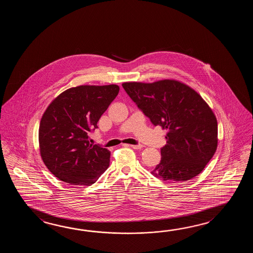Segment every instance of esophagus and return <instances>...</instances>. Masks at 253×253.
Returning a JSON list of instances; mask_svg holds the SVG:
<instances>
[{"label":"esophagus","mask_w":253,"mask_h":253,"mask_svg":"<svg viewBox=\"0 0 253 253\" xmlns=\"http://www.w3.org/2000/svg\"><path fill=\"white\" fill-rule=\"evenodd\" d=\"M125 146H130V147H132V148H134V149H141L142 147H143V145H124Z\"/></svg>","instance_id":"esophagus-1"}]
</instances>
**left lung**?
<instances>
[{
  "label": "left lung",
  "instance_id": "left-lung-1",
  "mask_svg": "<svg viewBox=\"0 0 253 253\" xmlns=\"http://www.w3.org/2000/svg\"><path fill=\"white\" fill-rule=\"evenodd\" d=\"M122 86L153 125L167 130L161 162L152 173L167 182L198 175L218 145L217 119L204 98L175 80L125 82Z\"/></svg>",
  "mask_w": 253,
  "mask_h": 253
}]
</instances>
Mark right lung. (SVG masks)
Masks as SVG:
<instances>
[{
	"instance_id": "add662e5",
	"label": "right lung",
	"mask_w": 253,
	"mask_h": 253,
	"mask_svg": "<svg viewBox=\"0 0 253 253\" xmlns=\"http://www.w3.org/2000/svg\"><path fill=\"white\" fill-rule=\"evenodd\" d=\"M119 92L118 85L70 87L54 98L39 128L40 153L49 172L72 185L88 186L108 169L110 151L89 143L88 133Z\"/></svg>"
}]
</instances>
